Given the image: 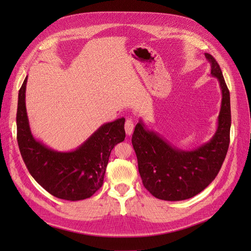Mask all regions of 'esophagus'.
<instances>
[{
    "label": "esophagus",
    "mask_w": 251,
    "mask_h": 251,
    "mask_svg": "<svg viewBox=\"0 0 251 251\" xmlns=\"http://www.w3.org/2000/svg\"><path fill=\"white\" fill-rule=\"evenodd\" d=\"M125 130H126V133L128 136L132 135V133H133V131H134V121H133V119L127 118V119L126 120Z\"/></svg>",
    "instance_id": "1"
}]
</instances>
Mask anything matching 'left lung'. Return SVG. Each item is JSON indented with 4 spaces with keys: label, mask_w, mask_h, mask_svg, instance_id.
<instances>
[{
    "label": "left lung",
    "mask_w": 251,
    "mask_h": 251,
    "mask_svg": "<svg viewBox=\"0 0 251 251\" xmlns=\"http://www.w3.org/2000/svg\"><path fill=\"white\" fill-rule=\"evenodd\" d=\"M211 75L218 78L222 91L218 128L208 142L194 151H182L149 131L140 120L132 136L143 186L155 198L165 201L189 199L207 187L224 162L229 147L231 126L230 95L217 60L205 53Z\"/></svg>",
    "instance_id": "1"
}]
</instances>
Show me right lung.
<instances>
[{
	"label": "right lung",
	"mask_w": 251,
	"mask_h": 251,
	"mask_svg": "<svg viewBox=\"0 0 251 251\" xmlns=\"http://www.w3.org/2000/svg\"><path fill=\"white\" fill-rule=\"evenodd\" d=\"M27 77L19 91L17 138L29 173L56 198L68 201L90 198L103 183L111 151L125 140L126 119L102 125L75 151H53L37 141L30 131L25 103Z\"/></svg>",
	"instance_id": "1"
}]
</instances>
